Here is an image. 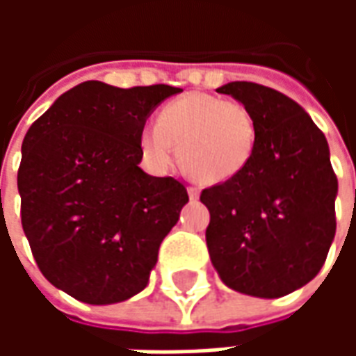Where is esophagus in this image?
Wrapping results in <instances>:
<instances>
[{
	"instance_id": "34e87169",
	"label": "esophagus",
	"mask_w": 356,
	"mask_h": 356,
	"mask_svg": "<svg viewBox=\"0 0 356 356\" xmlns=\"http://www.w3.org/2000/svg\"><path fill=\"white\" fill-rule=\"evenodd\" d=\"M186 191H188V198H191V200H198V198H200V191H198L196 186H188Z\"/></svg>"
}]
</instances>
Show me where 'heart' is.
Listing matches in <instances>:
<instances>
[{
  "label": "heart",
  "mask_w": 356,
  "mask_h": 356,
  "mask_svg": "<svg viewBox=\"0 0 356 356\" xmlns=\"http://www.w3.org/2000/svg\"><path fill=\"white\" fill-rule=\"evenodd\" d=\"M259 125L246 104L211 93H188L168 102L158 124L140 133V148L156 170L175 154L204 183H225L246 170L255 154Z\"/></svg>",
  "instance_id": "1"
}]
</instances>
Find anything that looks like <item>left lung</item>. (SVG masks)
<instances>
[{
    "instance_id": "8db88e82",
    "label": "left lung",
    "mask_w": 356,
    "mask_h": 356,
    "mask_svg": "<svg viewBox=\"0 0 356 356\" xmlns=\"http://www.w3.org/2000/svg\"><path fill=\"white\" fill-rule=\"evenodd\" d=\"M217 93L254 112L259 139L246 170L202 191L211 265L231 290L282 298L318 275L336 236L328 140L303 106L276 89L231 81Z\"/></svg>"
}]
</instances>
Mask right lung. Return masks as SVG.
<instances>
[{
  "instance_id": "right-lung-1",
  "label": "right lung",
  "mask_w": 356,
  "mask_h": 356,
  "mask_svg": "<svg viewBox=\"0 0 356 356\" xmlns=\"http://www.w3.org/2000/svg\"><path fill=\"white\" fill-rule=\"evenodd\" d=\"M181 91L83 81L30 125L17 177L22 229L42 275L74 299L112 305L148 286L188 194L140 170V133Z\"/></svg>"
}]
</instances>
